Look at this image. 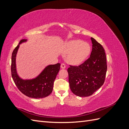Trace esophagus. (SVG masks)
<instances>
[{
	"instance_id": "1",
	"label": "esophagus",
	"mask_w": 129,
	"mask_h": 129,
	"mask_svg": "<svg viewBox=\"0 0 129 129\" xmlns=\"http://www.w3.org/2000/svg\"><path fill=\"white\" fill-rule=\"evenodd\" d=\"M61 68H62V69H64V68H66V65H65L64 63H61Z\"/></svg>"
}]
</instances>
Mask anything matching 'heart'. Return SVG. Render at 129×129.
Listing matches in <instances>:
<instances>
[{"mask_svg": "<svg viewBox=\"0 0 129 129\" xmlns=\"http://www.w3.org/2000/svg\"><path fill=\"white\" fill-rule=\"evenodd\" d=\"M91 49L90 45L87 42L80 40L69 41L66 45V53H69L66 60L71 64H79L88 57Z\"/></svg>", "mask_w": 129, "mask_h": 129, "instance_id": "b5f03b06", "label": "heart"}]
</instances>
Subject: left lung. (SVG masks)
Returning a JSON list of instances; mask_svg holds the SVG:
<instances>
[{"instance_id": "8db88e82", "label": "left lung", "mask_w": 129, "mask_h": 129, "mask_svg": "<svg viewBox=\"0 0 129 129\" xmlns=\"http://www.w3.org/2000/svg\"><path fill=\"white\" fill-rule=\"evenodd\" d=\"M92 44L90 57L79 66L68 68L70 88L79 97L92 95L103 84L107 64L105 50L100 44L91 38Z\"/></svg>"}]
</instances>
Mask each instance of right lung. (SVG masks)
<instances>
[{
    "label": "right lung",
    "mask_w": 129,
    "mask_h": 129,
    "mask_svg": "<svg viewBox=\"0 0 129 129\" xmlns=\"http://www.w3.org/2000/svg\"><path fill=\"white\" fill-rule=\"evenodd\" d=\"M21 40L12 54L11 74L16 86L22 93L30 98L42 99L52 93L53 84L60 71V63L48 65L36 77L32 79H22L19 76L16 67V56L20 45L27 42Z\"/></svg>",
    "instance_id": "1"
}]
</instances>
